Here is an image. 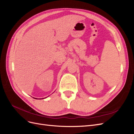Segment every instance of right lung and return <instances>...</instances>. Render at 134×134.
<instances>
[{"mask_svg": "<svg viewBox=\"0 0 134 134\" xmlns=\"http://www.w3.org/2000/svg\"><path fill=\"white\" fill-rule=\"evenodd\" d=\"M36 99H37V98H36ZM42 99H43V98H42Z\"/></svg>", "mask_w": 134, "mask_h": 134, "instance_id": "obj_1", "label": "right lung"}]
</instances>
